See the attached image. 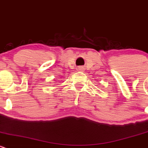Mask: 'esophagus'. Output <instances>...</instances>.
<instances>
[{
    "label": "esophagus",
    "instance_id": "1",
    "mask_svg": "<svg viewBox=\"0 0 148 148\" xmlns=\"http://www.w3.org/2000/svg\"><path fill=\"white\" fill-rule=\"evenodd\" d=\"M83 67H78V68H77V71H83Z\"/></svg>",
    "mask_w": 148,
    "mask_h": 148
}]
</instances>
